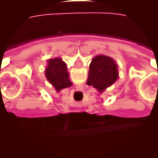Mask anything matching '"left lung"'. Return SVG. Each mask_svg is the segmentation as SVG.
<instances>
[{"instance_id":"obj_1","label":"left lung","mask_w":158,"mask_h":158,"mask_svg":"<svg viewBox=\"0 0 158 158\" xmlns=\"http://www.w3.org/2000/svg\"><path fill=\"white\" fill-rule=\"evenodd\" d=\"M118 78V66L112 57L99 55L95 56L89 64L87 85H92L99 92L113 85Z\"/></svg>"}]
</instances>
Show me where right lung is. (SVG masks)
Instances as JSON below:
<instances>
[{"instance_id": "right-lung-1", "label": "right lung", "mask_w": 158, "mask_h": 158, "mask_svg": "<svg viewBox=\"0 0 158 158\" xmlns=\"http://www.w3.org/2000/svg\"><path fill=\"white\" fill-rule=\"evenodd\" d=\"M47 62L48 65L45 70V77L57 91L72 85L67 65L62 58L49 59Z\"/></svg>"}]
</instances>
